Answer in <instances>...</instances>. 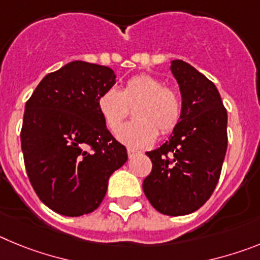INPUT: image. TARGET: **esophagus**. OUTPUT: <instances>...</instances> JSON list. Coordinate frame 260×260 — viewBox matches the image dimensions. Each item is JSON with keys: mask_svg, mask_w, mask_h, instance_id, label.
<instances>
[{"mask_svg": "<svg viewBox=\"0 0 260 260\" xmlns=\"http://www.w3.org/2000/svg\"><path fill=\"white\" fill-rule=\"evenodd\" d=\"M141 151H138V150H134V148H127V155H128V157L130 158H133L134 157V156H137V155H141Z\"/></svg>", "mask_w": 260, "mask_h": 260, "instance_id": "1", "label": "esophagus"}]
</instances>
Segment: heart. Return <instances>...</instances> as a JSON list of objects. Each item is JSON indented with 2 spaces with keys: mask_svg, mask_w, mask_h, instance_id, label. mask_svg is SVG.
<instances>
[{
  "mask_svg": "<svg viewBox=\"0 0 260 260\" xmlns=\"http://www.w3.org/2000/svg\"><path fill=\"white\" fill-rule=\"evenodd\" d=\"M134 105L137 106L135 111L137 121L119 128L116 134L117 139L128 147L150 146L157 138V129L162 135L169 134L180 122L182 112L180 96L152 75L130 78L122 91L112 87L98 99L99 110L112 133L127 116L128 107Z\"/></svg>",
  "mask_w": 260,
  "mask_h": 260,
  "instance_id": "1",
  "label": "heart"
}]
</instances>
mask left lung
<instances>
[{"label": "left lung", "mask_w": 260, "mask_h": 260, "mask_svg": "<svg viewBox=\"0 0 260 260\" xmlns=\"http://www.w3.org/2000/svg\"><path fill=\"white\" fill-rule=\"evenodd\" d=\"M182 99L181 119L169 139L147 152L152 171L143 191L168 216L189 215L210 199L228 146V114L215 84L190 63L171 62Z\"/></svg>", "instance_id": "1"}]
</instances>
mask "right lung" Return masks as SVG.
Wrapping results in <instances>:
<instances>
[{
    "label": "right lung",
    "instance_id": "obj_1",
    "mask_svg": "<svg viewBox=\"0 0 260 260\" xmlns=\"http://www.w3.org/2000/svg\"><path fill=\"white\" fill-rule=\"evenodd\" d=\"M116 83L108 66L73 61L43 78L20 132L29 182L50 210L82 216L100 206L127 151L107 128L98 99Z\"/></svg>",
    "mask_w": 260,
    "mask_h": 260
}]
</instances>
